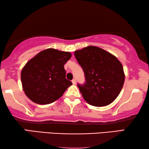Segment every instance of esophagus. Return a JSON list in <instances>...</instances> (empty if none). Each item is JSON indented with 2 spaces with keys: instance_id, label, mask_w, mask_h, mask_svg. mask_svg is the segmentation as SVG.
Instances as JSON below:
<instances>
[{
  "instance_id": "obj_1",
  "label": "esophagus",
  "mask_w": 149,
  "mask_h": 149,
  "mask_svg": "<svg viewBox=\"0 0 149 149\" xmlns=\"http://www.w3.org/2000/svg\"><path fill=\"white\" fill-rule=\"evenodd\" d=\"M72 84H74V85H75V84H76V79H72Z\"/></svg>"
}]
</instances>
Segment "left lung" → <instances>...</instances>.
<instances>
[{
	"mask_svg": "<svg viewBox=\"0 0 149 149\" xmlns=\"http://www.w3.org/2000/svg\"><path fill=\"white\" fill-rule=\"evenodd\" d=\"M74 56L86 77L84 85L77 84L84 100L95 107L111 103L124 84L121 63L113 54L93 46L75 51Z\"/></svg>",
	"mask_w": 149,
	"mask_h": 149,
	"instance_id": "obj_1",
	"label": "left lung"
}]
</instances>
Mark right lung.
I'll return each mask as SVG.
<instances>
[{"label": "right lung", "instance_id": "1", "mask_svg": "<svg viewBox=\"0 0 149 149\" xmlns=\"http://www.w3.org/2000/svg\"><path fill=\"white\" fill-rule=\"evenodd\" d=\"M71 57L69 52L48 48L28 61L21 72L22 88L28 97L40 105L49 104L61 97L72 85L65 78L63 67Z\"/></svg>", "mask_w": 149, "mask_h": 149}]
</instances>
